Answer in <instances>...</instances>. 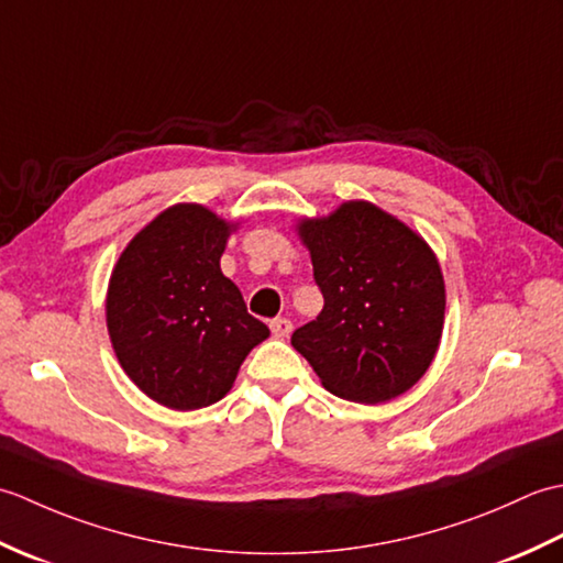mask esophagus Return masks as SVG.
Masks as SVG:
<instances>
[{"label":"esophagus","mask_w":563,"mask_h":563,"mask_svg":"<svg viewBox=\"0 0 563 563\" xmlns=\"http://www.w3.org/2000/svg\"><path fill=\"white\" fill-rule=\"evenodd\" d=\"M271 331L275 339H288L290 331H292V321L285 319V317H275L271 319Z\"/></svg>","instance_id":"obj_1"}]
</instances>
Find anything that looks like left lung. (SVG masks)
I'll use <instances>...</instances> for the list:
<instances>
[{
	"instance_id": "1",
	"label": "left lung",
	"mask_w": 563,
	"mask_h": 563,
	"mask_svg": "<svg viewBox=\"0 0 563 563\" xmlns=\"http://www.w3.org/2000/svg\"><path fill=\"white\" fill-rule=\"evenodd\" d=\"M300 234L312 254L321 314L292 333L321 385L349 401L399 397L423 377L445 319L433 251L369 202H343Z\"/></svg>"
}]
</instances>
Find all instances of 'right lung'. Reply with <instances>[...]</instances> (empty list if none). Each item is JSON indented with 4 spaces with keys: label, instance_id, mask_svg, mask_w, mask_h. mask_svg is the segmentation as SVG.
<instances>
[{
    "label": "right lung",
    "instance_id": "obj_1",
    "mask_svg": "<svg viewBox=\"0 0 563 563\" xmlns=\"http://www.w3.org/2000/svg\"><path fill=\"white\" fill-rule=\"evenodd\" d=\"M230 224L202 206H174L118 258L106 321L118 361L169 409L220 401L268 327L246 312L220 256Z\"/></svg>",
    "mask_w": 563,
    "mask_h": 563
}]
</instances>
